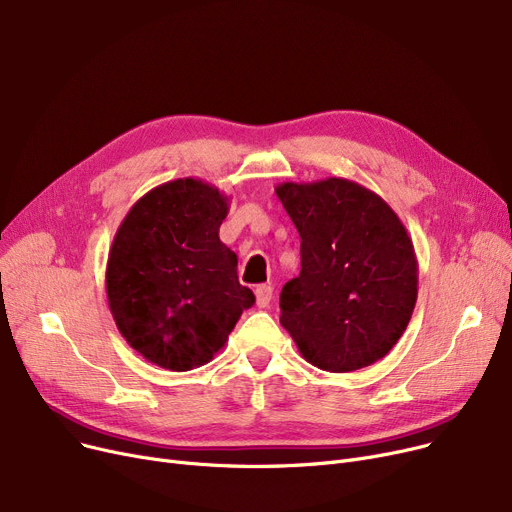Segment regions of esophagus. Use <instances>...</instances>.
I'll return each instance as SVG.
<instances>
[{"instance_id": "1", "label": "esophagus", "mask_w": 512, "mask_h": 512, "mask_svg": "<svg viewBox=\"0 0 512 512\" xmlns=\"http://www.w3.org/2000/svg\"><path fill=\"white\" fill-rule=\"evenodd\" d=\"M272 292H274V290H272L270 284H259V286L255 288V299H257V307H259V309L270 307Z\"/></svg>"}]
</instances>
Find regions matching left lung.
I'll use <instances>...</instances> for the list:
<instances>
[{"instance_id":"8db88e82","label":"left lung","mask_w":512,"mask_h":512,"mask_svg":"<svg viewBox=\"0 0 512 512\" xmlns=\"http://www.w3.org/2000/svg\"><path fill=\"white\" fill-rule=\"evenodd\" d=\"M301 236V274L280 292V324L315 367L348 373L386 357L419 284L413 240L394 209L346 178L276 186Z\"/></svg>"}]
</instances>
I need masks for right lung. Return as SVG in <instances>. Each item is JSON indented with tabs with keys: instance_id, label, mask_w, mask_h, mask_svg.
<instances>
[{
	"instance_id": "right-lung-1",
	"label": "right lung",
	"mask_w": 512,
	"mask_h": 512,
	"mask_svg": "<svg viewBox=\"0 0 512 512\" xmlns=\"http://www.w3.org/2000/svg\"><path fill=\"white\" fill-rule=\"evenodd\" d=\"M228 197L199 178L159 184L130 207L105 267L107 305L124 340L149 363L188 371L224 348L255 305L220 240Z\"/></svg>"
}]
</instances>
